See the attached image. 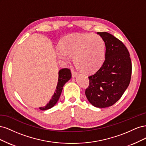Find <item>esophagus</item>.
Here are the masks:
<instances>
[{
    "label": "esophagus",
    "instance_id": "obj_1",
    "mask_svg": "<svg viewBox=\"0 0 146 146\" xmlns=\"http://www.w3.org/2000/svg\"><path fill=\"white\" fill-rule=\"evenodd\" d=\"M71 72H72V77H77L78 76V74L76 71H74L73 69L71 70Z\"/></svg>",
    "mask_w": 146,
    "mask_h": 146
}]
</instances>
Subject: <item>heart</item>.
<instances>
[{
    "mask_svg": "<svg viewBox=\"0 0 146 146\" xmlns=\"http://www.w3.org/2000/svg\"><path fill=\"white\" fill-rule=\"evenodd\" d=\"M60 49L57 56L60 61L66 62L73 58L77 68L87 74L97 71L105 59V43L98 35L74 33L68 35L61 41Z\"/></svg>",
    "mask_w": 146,
    "mask_h": 146,
    "instance_id": "1",
    "label": "heart"
}]
</instances>
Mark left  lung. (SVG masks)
Returning a JSON list of instances; mask_svg holds the SVG:
<instances>
[{"label": "left lung", "mask_w": 146, "mask_h": 146, "mask_svg": "<svg viewBox=\"0 0 146 146\" xmlns=\"http://www.w3.org/2000/svg\"><path fill=\"white\" fill-rule=\"evenodd\" d=\"M106 45L105 60L95 74L88 77L85 94L96 107L106 108L119 100L129 86L131 76L130 54L121 41L107 32H98Z\"/></svg>", "instance_id": "8db88e82"}]
</instances>
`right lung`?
<instances>
[{
  "label": "right lung",
  "instance_id": "1",
  "mask_svg": "<svg viewBox=\"0 0 146 146\" xmlns=\"http://www.w3.org/2000/svg\"><path fill=\"white\" fill-rule=\"evenodd\" d=\"M58 83H57V86L56 88L55 91L54 92V95L52 96L51 99L48 102V103L45 106V107H40L39 109L41 110H46L48 109H50L56 104L58 102L60 95L62 92V90L63 86L65 85V83L68 82L70 78H71V72L69 69L68 68H64L61 69L58 71Z\"/></svg>",
  "mask_w": 146,
  "mask_h": 146
}]
</instances>
